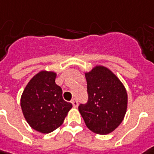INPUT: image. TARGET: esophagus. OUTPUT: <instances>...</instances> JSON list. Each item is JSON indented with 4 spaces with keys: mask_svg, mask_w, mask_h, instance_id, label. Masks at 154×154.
<instances>
[{
    "mask_svg": "<svg viewBox=\"0 0 154 154\" xmlns=\"http://www.w3.org/2000/svg\"><path fill=\"white\" fill-rule=\"evenodd\" d=\"M72 105H73V107L77 108V106H78V101H77L76 99H73V100H72Z\"/></svg>",
    "mask_w": 154,
    "mask_h": 154,
    "instance_id": "1",
    "label": "esophagus"
}]
</instances>
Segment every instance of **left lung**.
<instances>
[{
	"mask_svg": "<svg viewBox=\"0 0 154 154\" xmlns=\"http://www.w3.org/2000/svg\"><path fill=\"white\" fill-rule=\"evenodd\" d=\"M88 101L78 106L88 129L99 135L115 130L125 119L128 94L123 82L109 68L97 65L85 72Z\"/></svg>",
	"mask_w": 154,
	"mask_h": 154,
	"instance_id": "1",
	"label": "left lung"
}]
</instances>
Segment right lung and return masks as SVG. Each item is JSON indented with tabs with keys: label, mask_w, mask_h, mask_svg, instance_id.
<instances>
[{
	"label": "right lung",
	"mask_w": 154,
	"mask_h": 154,
	"mask_svg": "<svg viewBox=\"0 0 154 154\" xmlns=\"http://www.w3.org/2000/svg\"><path fill=\"white\" fill-rule=\"evenodd\" d=\"M57 73L42 70L32 77L20 99L26 122L35 130L48 134L63 125L72 104L62 97V89L55 83Z\"/></svg>",
	"instance_id": "right-lung-1"
}]
</instances>
